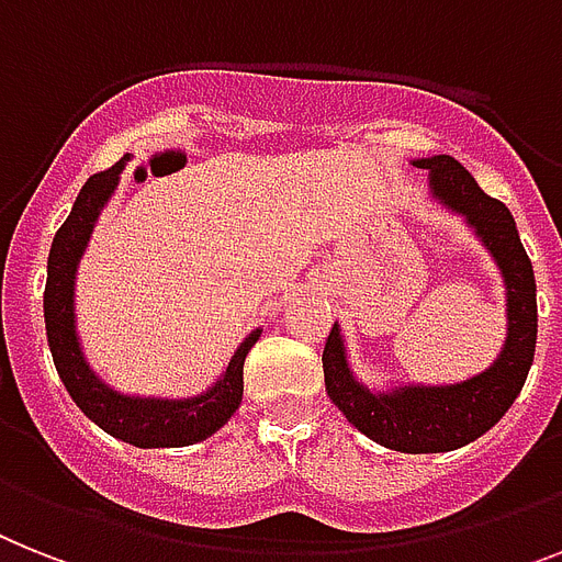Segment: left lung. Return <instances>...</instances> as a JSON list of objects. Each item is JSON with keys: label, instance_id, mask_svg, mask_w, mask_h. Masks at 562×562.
<instances>
[{"label": "left lung", "instance_id": "8db88e82", "mask_svg": "<svg viewBox=\"0 0 562 562\" xmlns=\"http://www.w3.org/2000/svg\"><path fill=\"white\" fill-rule=\"evenodd\" d=\"M414 166L428 169L430 194L445 209L465 217V224L497 263L508 315L505 345L499 347L494 364L465 382H405L393 391H373L350 370L345 338L338 324H333L322 356L324 384L333 405L373 442L402 453H445L480 439L520 396L535 361L537 284L520 232L505 203L482 192L471 171L453 157H419Z\"/></svg>", "mask_w": 562, "mask_h": 562}]
</instances>
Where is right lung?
Instances as JSON below:
<instances>
[{
	"label": "right lung",
	"mask_w": 562,
	"mask_h": 562,
	"mask_svg": "<svg viewBox=\"0 0 562 562\" xmlns=\"http://www.w3.org/2000/svg\"><path fill=\"white\" fill-rule=\"evenodd\" d=\"M125 160L128 155L111 169L86 180V187L74 201L71 215L65 217V224L54 235L48 252V281H45V333L65 391L71 393L88 419L134 448H183L212 437L238 411L244 398V359L261 330H252L240 341L221 379L198 396H132L109 387L91 370L74 322V281L97 217L117 189Z\"/></svg>",
	"instance_id": "obj_1"
}]
</instances>
